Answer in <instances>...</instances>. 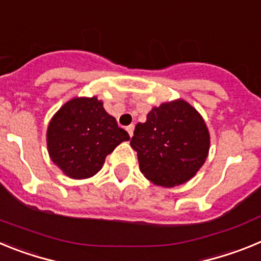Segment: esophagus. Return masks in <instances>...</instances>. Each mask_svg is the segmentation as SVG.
Here are the masks:
<instances>
[{
    "mask_svg": "<svg viewBox=\"0 0 261 261\" xmlns=\"http://www.w3.org/2000/svg\"><path fill=\"white\" fill-rule=\"evenodd\" d=\"M133 130H135V125H133V124H130V125L126 126V132L129 133V136H130V137L133 136Z\"/></svg>",
    "mask_w": 261,
    "mask_h": 261,
    "instance_id": "esophagus-1",
    "label": "esophagus"
}]
</instances>
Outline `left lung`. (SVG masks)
<instances>
[{
	"label": "left lung",
	"instance_id": "1",
	"mask_svg": "<svg viewBox=\"0 0 261 261\" xmlns=\"http://www.w3.org/2000/svg\"><path fill=\"white\" fill-rule=\"evenodd\" d=\"M130 146L147 180L171 188L192 179L201 168L211 135L199 111L176 99L151 108L146 121L136 125Z\"/></svg>",
	"mask_w": 261,
	"mask_h": 261
}]
</instances>
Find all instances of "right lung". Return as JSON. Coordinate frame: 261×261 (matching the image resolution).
Instances as JSON below:
<instances>
[{
    "mask_svg": "<svg viewBox=\"0 0 261 261\" xmlns=\"http://www.w3.org/2000/svg\"><path fill=\"white\" fill-rule=\"evenodd\" d=\"M128 132L119 128L96 96L73 98L53 115L47 128V149L52 162L71 179H87L100 171L106 156Z\"/></svg>",
    "mask_w": 261,
    "mask_h": 261,
    "instance_id": "add662e5",
    "label": "right lung"
}]
</instances>
